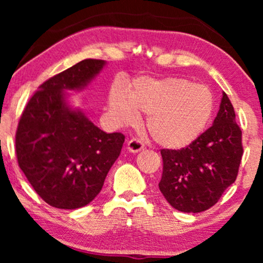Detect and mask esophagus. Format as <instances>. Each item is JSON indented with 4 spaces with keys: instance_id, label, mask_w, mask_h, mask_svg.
I'll return each instance as SVG.
<instances>
[{
    "instance_id": "obj_1",
    "label": "esophagus",
    "mask_w": 263,
    "mask_h": 263,
    "mask_svg": "<svg viewBox=\"0 0 263 263\" xmlns=\"http://www.w3.org/2000/svg\"><path fill=\"white\" fill-rule=\"evenodd\" d=\"M127 148L129 152L138 153V152H140V151L143 149V143L141 140H139V139H132L128 141Z\"/></svg>"
}]
</instances>
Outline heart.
I'll return each mask as SVG.
<instances>
[{
  "instance_id": "1",
  "label": "heart",
  "mask_w": 263,
  "mask_h": 263,
  "mask_svg": "<svg viewBox=\"0 0 263 263\" xmlns=\"http://www.w3.org/2000/svg\"><path fill=\"white\" fill-rule=\"evenodd\" d=\"M109 114L118 125L130 124L136 112L146 114L145 125L153 141L167 149L192 145L213 114V96L206 86L188 79L139 78L128 96L118 86L110 89Z\"/></svg>"
}]
</instances>
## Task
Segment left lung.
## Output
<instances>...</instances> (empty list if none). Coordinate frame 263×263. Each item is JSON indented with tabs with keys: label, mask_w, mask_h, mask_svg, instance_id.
I'll list each match as a JSON object with an SVG mask.
<instances>
[{
	"label": "left lung",
	"mask_w": 263,
	"mask_h": 263,
	"mask_svg": "<svg viewBox=\"0 0 263 263\" xmlns=\"http://www.w3.org/2000/svg\"><path fill=\"white\" fill-rule=\"evenodd\" d=\"M160 153L159 189L175 210L200 213L214 206L236 181L243 154L242 130L226 93L211 128L185 148Z\"/></svg>",
	"instance_id": "8db88e82"
}]
</instances>
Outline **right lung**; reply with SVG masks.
Segmentation results:
<instances>
[{"label":"right lung","instance_id":"right-lung-1","mask_svg":"<svg viewBox=\"0 0 263 263\" xmlns=\"http://www.w3.org/2000/svg\"><path fill=\"white\" fill-rule=\"evenodd\" d=\"M106 61L84 60L39 86L20 117L17 163L35 193L50 206L75 210L100 193L124 142L106 134L69 104L68 91H82Z\"/></svg>","mask_w":263,"mask_h":263}]
</instances>
